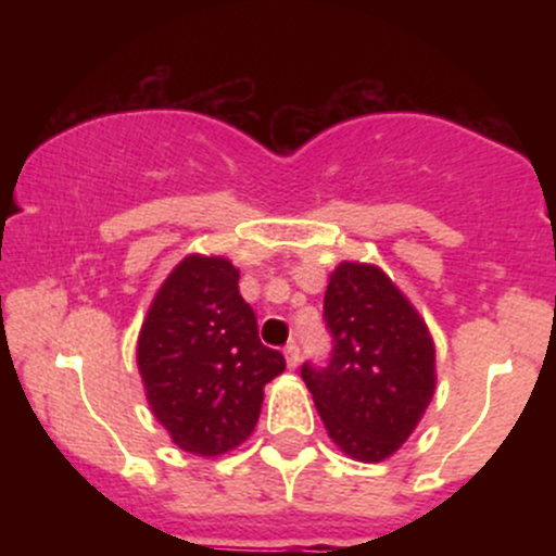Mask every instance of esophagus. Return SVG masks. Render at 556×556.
<instances>
[{
	"mask_svg": "<svg viewBox=\"0 0 556 556\" xmlns=\"http://www.w3.org/2000/svg\"><path fill=\"white\" fill-rule=\"evenodd\" d=\"M285 358H287V366L298 368V363H300V348H298V342L287 344V348H285Z\"/></svg>",
	"mask_w": 556,
	"mask_h": 556,
	"instance_id": "1",
	"label": "esophagus"
}]
</instances>
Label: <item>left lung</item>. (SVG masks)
Returning <instances> with one entry per match:
<instances>
[{"instance_id":"obj_1","label":"left lung","mask_w":556,"mask_h":556,"mask_svg":"<svg viewBox=\"0 0 556 556\" xmlns=\"http://www.w3.org/2000/svg\"><path fill=\"white\" fill-rule=\"evenodd\" d=\"M331 353L300 366L324 426L363 463L392 455L433 397V342L424 318L376 266L340 264L324 295Z\"/></svg>"}]
</instances>
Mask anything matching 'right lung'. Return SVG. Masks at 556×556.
<instances>
[{"label": "right lung", "mask_w": 556, "mask_h": 556, "mask_svg": "<svg viewBox=\"0 0 556 556\" xmlns=\"http://www.w3.org/2000/svg\"><path fill=\"white\" fill-rule=\"evenodd\" d=\"M240 271L227 258L188 256L156 292L138 340L146 397L172 442L193 455H222L251 437L264 384L285 355L258 340Z\"/></svg>", "instance_id": "1"}]
</instances>
